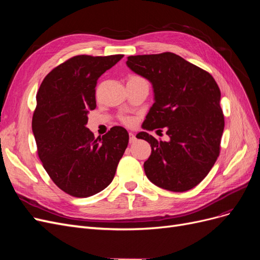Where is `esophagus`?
I'll use <instances>...</instances> for the list:
<instances>
[{
    "label": "esophagus",
    "mask_w": 260,
    "mask_h": 260,
    "mask_svg": "<svg viewBox=\"0 0 260 260\" xmlns=\"http://www.w3.org/2000/svg\"><path fill=\"white\" fill-rule=\"evenodd\" d=\"M129 142L130 143H135L136 141H137V138H136V136H135V133H132V132H130L129 133Z\"/></svg>",
    "instance_id": "esophagus-1"
}]
</instances>
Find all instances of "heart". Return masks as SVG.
Returning <instances> with one entry per match:
<instances>
[{"mask_svg": "<svg viewBox=\"0 0 260 260\" xmlns=\"http://www.w3.org/2000/svg\"><path fill=\"white\" fill-rule=\"evenodd\" d=\"M130 80H139V81H145V79H143L142 77H140V76H131L130 78H129ZM122 121L124 122V123H127V124H130L131 122H132V120H131V118H129V117H123L122 118Z\"/></svg>", "mask_w": 260, "mask_h": 260, "instance_id": "b5f03b06", "label": "heart"}]
</instances>
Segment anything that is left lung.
Listing matches in <instances>:
<instances>
[{"label": "left lung", "instance_id": "obj_1", "mask_svg": "<svg viewBox=\"0 0 260 260\" xmlns=\"http://www.w3.org/2000/svg\"><path fill=\"white\" fill-rule=\"evenodd\" d=\"M128 67L151 81L155 103L143 127L161 131L168 142L147 132L138 139L151 144L144 171L155 185L172 192L191 190L214 166L224 128L221 93L212 76L174 53L129 56Z\"/></svg>", "mask_w": 260, "mask_h": 260}]
</instances>
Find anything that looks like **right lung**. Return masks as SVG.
I'll list each match as a JSON object with an SVG mask.
<instances>
[{"label":"right lung","mask_w":260,"mask_h":260,"mask_svg":"<svg viewBox=\"0 0 260 260\" xmlns=\"http://www.w3.org/2000/svg\"><path fill=\"white\" fill-rule=\"evenodd\" d=\"M123 55H77L55 67L37 93L32 132L39 158L53 182L75 198H89L112 182L128 146L116 125L102 138L85 127L96 107L98 79Z\"/></svg>","instance_id":"right-lung-1"}]
</instances>
